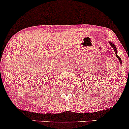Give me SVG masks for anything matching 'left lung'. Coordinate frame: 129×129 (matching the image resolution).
Listing matches in <instances>:
<instances>
[{
    "label": "left lung",
    "instance_id": "8db88e82",
    "mask_svg": "<svg viewBox=\"0 0 129 129\" xmlns=\"http://www.w3.org/2000/svg\"><path fill=\"white\" fill-rule=\"evenodd\" d=\"M109 44H110V45H111V47L113 48V49H114V52H115V55H116V56L118 58V59L119 60V62H120V63H122V60H121L120 57H119L117 55V50L116 47H115V45H114V44H112V42H109Z\"/></svg>",
    "mask_w": 129,
    "mask_h": 129
}]
</instances>
